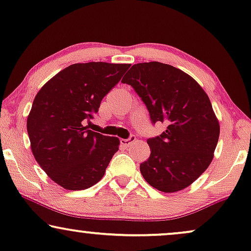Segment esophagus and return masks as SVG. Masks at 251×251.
<instances>
[{
    "mask_svg": "<svg viewBox=\"0 0 251 251\" xmlns=\"http://www.w3.org/2000/svg\"><path fill=\"white\" fill-rule=\"evenodd\" d=\"M135 140H136V136L131 135V136H129L126 139H121V144L125 146H129V145H131Z\"/></svg>",
    "mask_w": 251,
    "mask_h": 251,
    "instance_id": "esophagus-1",
    "label": "esophagus"
}]
</instances>
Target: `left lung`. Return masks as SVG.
<instances>
[{"mask_svg": "<svg viewBox=\"0 0 251 251\" xmlns=\"http://www.w3.org/2000/svg\"><path fill=\"white\" fill-rule=\"evenodd\" d=\"M122 82L139 96L153 125H167L147 139L151 155L140 164L143 177L166 193L190 186L209 167L218 143L219 123L207 94L190 75L159 61L133 65Z\"/></svg>", "mask_w": 251, "mask_h": 251, "instance_id": "1", "label": "left lung"}]
</instances>
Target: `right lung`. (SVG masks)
Returning <instances> with one entry per match:
<instances>
[{"mask_svg":"<svg viewBox=\"0 0 251 251\" xmlns=\"http://www.w3.org/2000/svg\"><path fill=\"white\" fill-rule=\"evenodd\" d=\"M129 67L102 61L73 64L37 92L27 119L30 149L40 167L61 187H91L119 151L116 137L91 131L85 125Z\"/></svg>","mask_w":251,"mask_h":251,"instance_id":"add662e5","label":"right lung"}]
</instances>
